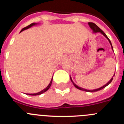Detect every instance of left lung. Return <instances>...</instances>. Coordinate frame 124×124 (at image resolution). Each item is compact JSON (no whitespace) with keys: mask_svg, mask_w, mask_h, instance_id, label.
I'll list each match as a JSON object with an SVG mask.
<instances>
[{"mask_svg":"<svg viewBox=\"0 0 124 124\" xmlns=\"http://www.w3.org/2000/svg\"><path fill=\"white\" fill-rule=\"evenodd\" d=\"M88 25H89V27H90V28H91V29L92 30H93V33H98V32L101 33L102 35H103L104 36V37H106V38H107V40H108V41H109V43H110V45H111L112 50V51H114L113 47H112V46L111 41H110V40H109V38H108V37H107V35H106V34H105V33L104 32V31H103L101 29V28H99V27H97V26L96 25V24L94 23L89 22L88 23ZM114 75H115V73H114V74L113 76H112V78L110 79V81H109L108 82V83H106V84H105V85H104V86H102V87H99V88L96 89H91V90H90V89H84V88H83V87H79V86H78V85H76V84L75 83H74V82H73V80H72V78H71V76H70V79H71V82H72V83H73V85H74V86H75L76 88L78 89H79V90L84 91L90 92V93H93V92H96V91H98L101 90V89H102L103 88H104V87H106V86H108V85H109V84H110V83H111L112 81V79H113V77H114Z\"/></svg>","mask_w":124,"mask_h":124,"instance_id":"left-lung-1","label":"left lung"}]
</instances>
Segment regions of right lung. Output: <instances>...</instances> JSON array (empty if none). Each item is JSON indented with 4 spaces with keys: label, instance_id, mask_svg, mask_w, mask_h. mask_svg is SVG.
<instances>
[{
    "label": "right lung",
    "instance_id": "add662e5",
    "mask_svg": "<svg viewBox=\"0 0 124 124\" xmlns=\"http://www.w3.org/2000/svg\"><path fill=\"white\" fill-rule=\"evenodd\" d=\"M37 24H38V23H33L30 24V25H28V26H27V27H25V28H23V29L22 30H21V31H20V33H21L22 31H24L25 30L28 29V28H30V27H33V26H35V25H37ZM52 81H53V77H52V79H51V81H50V84H49L47 86V87H45V88L44 89H43L42 91H40V92H38V93H34V94H27V95H30V96H38V95L41 94H43V93H44L45 92L47 91L48 90L49 88H50V86H51V83H52Z\"/></svg>",
    "mask_w": 124,
    "mask_h": 124
}]
</instances>
